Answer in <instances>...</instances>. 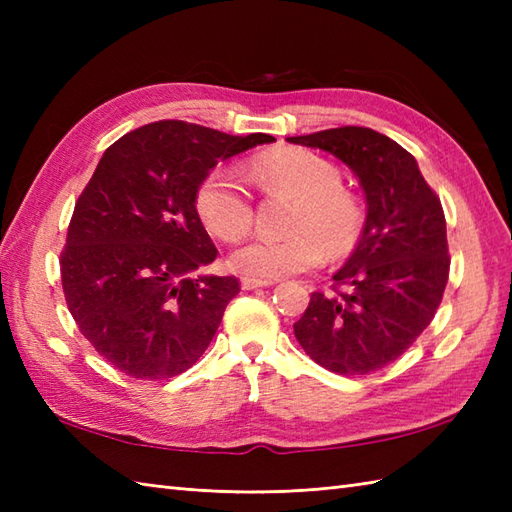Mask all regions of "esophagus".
<instances>
[{
	"label": "esophagus",
	"mask_w": 512,
	"mask_h": 512,
	"mask_svg": "<svg viewBox=\"0 0 512 512\" xmlns=\"http://www.w3.org/2000/svg\"><path fill=\"white\" fill-rule=\"evenodd\" d=\"M275 281H266V279H253V277H242V288L244 290H255V288H268L273 286Z\"/></svg>",
	"instance_id": "1"
}]
</instances>
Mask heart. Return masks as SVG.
<instances>
[{
  "label": "heart",
  "instance_id": "obj_1",
  "mask_svg": "<svg viewBox=\"0 0 512 512\" xmlns=\"http://www.w3.org/2000/svg\"><path fill=\"white\" fill-rule=\"evenodd\" d=\"M270 198H295L286 237H255L231 255L239 275L273 281L323 262L341 259L361 242L365 211L352 191L341 187V169L314 151L286 147L270 151L248 167ZM195 209L213 235L237 242L255 222V206L233 169L217 167L195 193Z\"/></svg>",
  "mask_w": 512,
  "mask_h": 512
}]
</instances>
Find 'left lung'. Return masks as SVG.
<instances>
[{
    "instance_id": "1",
    "label": "left lung",
    "mask_w": 512,
    "mask_h": 512,
    "mask_svg": "<svg viewBox=\"0 0 512 512\" xmlns=\"http://www.w3.org/2000/svg\"><path fill=\"white\" fill-rule=\"evenodd\" d=\"M288 143L339 158L367 202L361 242L332 277L334 292H312L295 336L334 374L376 372L409 350L447 288L451 259L440 198L416 158L369 127L323 129Z\"/></svg>"
}]
</instances>
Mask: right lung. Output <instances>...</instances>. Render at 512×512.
I'll use <instances>...</instances> for the list:
<instances>
[{"label":"right lung","mask_w":512,"mask_h":512,"mask_svg":"<svg viewBox=\"0 0 512 512\" xmlns=\"http://www.w3.org/2000/svg\"><path fill=\"white\" fill-rule=\"evenodd\" d=\"M273 140L158 121L105 149L76 200L61 281L81 334L107 363L165 380L204 354L239 281L198 275L217 248L195 193L217 162Z\"/></svg>","instance_id":"1"}]
</instances>
